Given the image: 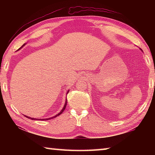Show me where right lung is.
Wrapping results in <instances>:
<instances>
[{"instance_id":"add662e5","label":"right lung","mask_w":155,"mask_h":155,"mask_svg":"<svg viewBox=\"0 0 155 155\" xmlns=\"http://www.w3.org/2000/svg\"><path fill=\"white\" fill-rule=\"evenodd\" d=\"M25 45V44H23V46H24ZM22 47H21V48H22ZM69 92V90L68 91V92H67V94ZM66 105H67V99H65V104H64V107H63V109H62V110L61 111H60L58 114H57L56 115H54V116H53V117H50V118H46V119H38V118H33V117H28V116H27V115H25V117H27V118H29V119H31V120H50V119H52V118H54V117H56L57 116H58V115H61L63 112H64V111L65 110V107H66Z\"/></svg>"}]
</instances>
